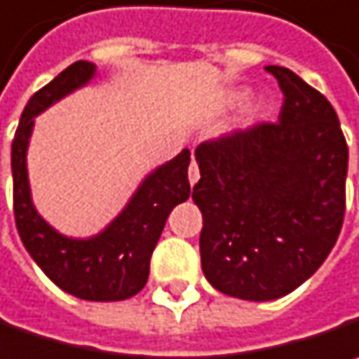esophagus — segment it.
<instances>
[{"label": "esophagus", "instance_id": "34e87169", "mask_svg": "<svg viewBox=\"0 0 359 359\" xmlns=\"http://www.w3.org/2000/svg\"><path fill=\"white\" fill-rule=\"evenodd\" d=\"M188 180H189V186H194V184L200 180V170H198V163H196V161H191V163H189Z\"/></svg>", "mask_w": 359, "mask_h": 359}]
</instances>
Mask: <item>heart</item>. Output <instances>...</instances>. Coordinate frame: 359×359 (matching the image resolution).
Returning <instances> with one entry per match:
<instances>
[{"label":"heart","mask_w":359,"mask_h":359,"mask_svg":"<svg viewBox=\"0 0 359 359\" xmlns=\"http://www.w3.org/2000/svg\"><path fill=\"white\" fill-rule=\"evenodd\" d=\"M244 99H246V93H236V95H232V102H234V104H241V102H244Z\"/></svg>","instance_id":"heart-1"}]
</instances>
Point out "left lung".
<instances>
[{
	"label": "left lung",
	"instance_id": "8db88e82",
	"mask_svg": "<svg viewBox=\"0 0 359 359\" xmlns=\"http://www.w3.org/2000/svg\"><path fill=\"white\" fill-rule=\"evenodd\" d=\"M285 95L278 123L204 141L202 271L244 301L289 295L323 264L346 214L348 143L332 102L295 72L266 66Z\"/></svg>",
	"mask_w": 359,
	"mask_h": 359
}]
</instances>
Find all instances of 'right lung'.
<instances>
[{
    "mask_svg": "<svg viewBox=\"0 0 359 359\" xmlns=\"http://www.w3.org/2000/svg\"><path fill=\"white\" fill-rule=\"evenodd\" d=\"M97 66L70 64L27 100L11 143L13 214L29 257L62 291L84 301H123L137 295L149 277V260L170 212L189 198V151L151 171L129 204L90 238H68L38 214L32 202L26 153L34 118L95 79Z\"/></svg>",
    "mask_w": 359,
    "mask_h": 359,
    "instance_id": "obj_1",
    "label": "right lung"
}]
</instances>
